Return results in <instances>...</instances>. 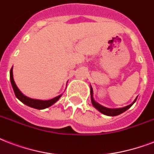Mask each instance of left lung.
Here are the masks:
<instances>
[{
  "label": "left lung",
  "instance_id": "8db88e82",
  "mask_svg": "<svg viewBox=\"0 0 154 154\" xmlns=\"http://www.w3.org/2000/svg\"><path fill=\"white\" fill-rule=\"evenodd\" d=\"M91 103H92V105H93L97 110L100 111L101 113H103L104 115L110 116H114L120 115V114L123 113L124 112H125L126 110H128L129 108H131V106L133 105V103L136 102L137 97L135 99V100L133 101V103H131V104H129V105L126 106V107H124V108H108L100 105V103H98L97 102L95 101V100H94L93 98V90H92V88H91Z\"/></svg>",
  "mask_w": 154,
  "mask_h": 154
}]
</instances>
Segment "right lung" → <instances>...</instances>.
Wrapping results in <instances>:
<instances>
[{"instance_id":"right-lung-1","label":"right lung","mask_w":154,"mask_h":154,"mask_svg":"<svg viewBox=\"0 0 154 154\" xmlns=\"http://www.w3.org/2000/svg\"><path fill=\"white\" fill-rule=\"evenodd\" d=\"M10 81H11L12 87H13V89H14V91L17 98L20 101H21L23 103H25L26 105L29 106V107H31V108H36V109H39V110L49 108L50 106L53 105L54 103H56L60 99L61 96H62V95H60V96H56L54 98L49 100H35V99L29 98V97H27V96H26L25 95L21 93V91L19 90L18 88L17 87L16 83L14 82V75H13V67L10 70Z\"/></svg>"}]
</instances>
